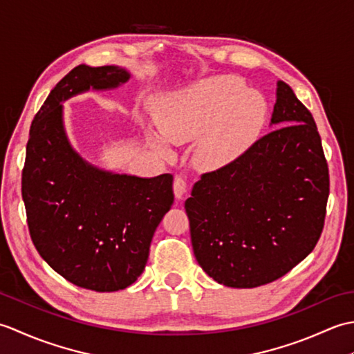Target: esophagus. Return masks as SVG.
<instances>
[{
    "label": "esophagus",
    "mask_w": 354,
    "mask_h": 354,
    "mask_svg": "<svg viewBox=\"0 0 354 354\" xmlns=\"http://www.w3.org/2000/svg\"><path fill=\"white\" fill-rule=\"evenodd\" d=\"M173 193H175V198L179 201L184 198L187 193V181L183 176H176L175 183H173Z\"/></svg>",
    "instance_id": "34e87169"
}]
</instances>
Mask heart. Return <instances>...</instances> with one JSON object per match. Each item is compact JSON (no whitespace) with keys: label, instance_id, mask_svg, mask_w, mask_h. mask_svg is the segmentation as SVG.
Returning a JSON list of instances; mask_svg holds the SVG:
<instances>
[{"label":"heart","instance_id":"b5f03b06","mask_svg":"<svg viewBox=\"0 0 354 354\" xmlns=\"http://www.w3.org/2000/svg\"><path fill=\"white\" fill-rule=\"evenodd\" d=\"M156 129L146 137L164 156H171V142L193 140V162L199 170L227 167L246 153L265 124V99L239 77L202 79L162 95L153 104Z\"/></svg>","mask_w":354,"mask_h":354}]
</instances>
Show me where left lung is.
<instances>
[{
	"mask_svg": "<svg viewBox=\"0 0 354 354\" xmlns=\"http://www.w3.org/2000/svg\"><path fill=\"white\" fill-rule=\"evenodd\" d=\"M275 97L274 131L202 175L185 201L194 257L228 288H259L288 274L324 227L328 167L317 124L283 80Z\"/></svg>",
	"mask_w": 354,
	"mask_h": 354,
	"instance_id": "left-lung-1",
	"label": "left lung"
}]
</instances>
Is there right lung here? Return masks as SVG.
Masks as SVG:
<instances>
[{"label": "right lung", "instance_id": "add662e5", "mask_svg": "<svg viewBox=\"0 0 354 354\" xmlns=\"http://www.w3.org/2000/svg\"><path fill=\"white\" fill-rule=\"evenodd\" d=\"M132 73L123 66L79 65L37 112L22 170V199L41 257L79 288L126 289L142 274L153 232L173 204V176L141 178L97 167L66 135L64 103L109 91Z\"/></svg>", "mask_w": 354, "mask_h": 354}]
</instances>
